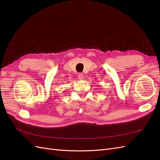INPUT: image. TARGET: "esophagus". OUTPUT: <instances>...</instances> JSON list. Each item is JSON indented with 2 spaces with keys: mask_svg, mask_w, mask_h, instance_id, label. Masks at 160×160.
Here are the masks:
<instances>
[{
  "mask_svg": "<svg viewBox=\"0 0 160 160\" xmlns=\"http://www.w3.org/2000/svg\"><path fill=\"white\" fill-rule=\"evenodd\" d=\"M78 78L80 80H83L84 79V75L83 73H79L78 74Z\"/></svg>",
  "mask_w": 160,
  "mask_h": 160,
  "instance_id": "34e87169",
  "label": "esophagus"
}]
</instances>
